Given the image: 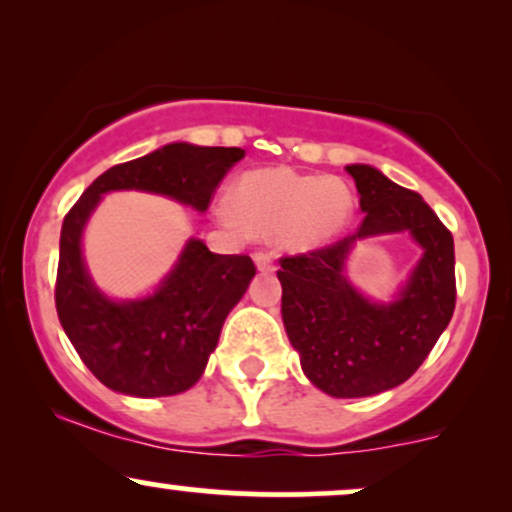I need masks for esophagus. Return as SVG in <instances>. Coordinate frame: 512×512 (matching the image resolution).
Returning a JSON list of instances; mask_svg holds the SVG:
<instances>
[{"mask_svg":"<svg viewBox=\"0 0 512 512\" xmlns=\"http://www.w3.org/2000/svg\"><path fill=\"white\" fill-rule=\"evenodd\" d=\"M252 257H255V264H257V269H260V272H272V269H274V257H272V252L257 250Z\"/></svg>","mask_w":512,"mask_h":512,"instance_id":"1","label":"esophagus"}]
</instances>
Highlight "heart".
I'll return each instance as SVG.
<instances>
[{
  "label": "heart",
  "mask_w": 512,
  "mask_h": 512,
  "mask_svg": "<svg viewBox=\"0 0 512 512\" xmlns=\"http://www.w3.org/2000/svg\"><path fill=\"white\" fill-rule=\"evenodd\" d=\"M354 197L337 178L301 175L291 168H257L236 182L216 214L233 228L279 233L291 248H317L349 223Z\"/></svg>",
  "instance_id": "b5f03b06"
}]
</instances>
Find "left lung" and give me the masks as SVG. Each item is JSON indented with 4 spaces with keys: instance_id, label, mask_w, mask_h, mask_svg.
Masks as SVG:
<instances>
[{
    "instance_id": "obj_1",
    "label": "left lung",
    "mask_w": 512,
    "mask_h": 512,
    "mask_svg": "<svg viewBox=\"0 0 512 512\" xmlns=\"http://www.w3.org/2000/svg\"><path fill=\"white\" fill-rule=\"evenodd\" d=\"M356 182L363 221L354 236L281 257V317L303 373L332 397H368L397 387L426 361L455 310L452 233L419 192L370 166H346ZM409 230L425 248L395 304L363 299L343 276L358 237Z\"/></svg>"
}]
</instances>
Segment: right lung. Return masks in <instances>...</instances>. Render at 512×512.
Masks as SVG:
<instances>
[{
	"instance_id": "obj_1",
	"label": "right lung",
	"mask_w": 512,
	"mask_h": 512,
	"mask_svg": "<svg viewBox=\"0 0 512 512\" xmlns=\"http://www.w3.org/2000/svg\"><path fill=\"white\" fill-rule=\"evenodd\" d=\"M243 156L238 146L168 144L105 170L64 216L57 315L76 354L110 390L166 397L195 385L216 349L223 320L257 269L248 255H214L202 240H190L154 296L113 303L91 284L81 260L88 214L110 190L158 192L204 211Z\"/></svg>"
}]
</instances>
